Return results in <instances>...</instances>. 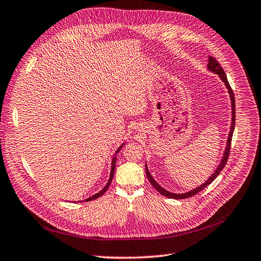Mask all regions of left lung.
<instances>
[{
    "instance_id": "8db88e82",
    "label": "left lung",
    "mask_w": 261,
    "mask_h": 261,
    "mask_svg": "<svg viewBox=\"0 0 261 261\" xmlns=\"http://www.w3.org/2000/svg\"><path fill=\"white\" fill-rule=\"evenodd\" d=\"M207 69H209L211 72L218 74V75L220 76V79L223 82H224L226 88L228 89V94H229L230 100H232V123H230V131H229V135H228V138H227V143H226V147H225V151H224V155H223L220 165L218 166L217 169H215V172L213 173V175H211V177H209V179H207L204 184L199 186V187H197L196 189H192L189 192H186V193H173V192H169V191L165 190L164 188H162L161 186L154 180V178L151 176L150 172H148L147 166L145 165V173H146V176L148 178V181H150L152 184L153 187L156 190H158L161 193V195L164 196V197H167V198H170V199H186V198H189V197H192V196L197 195L198 192H200L201 190L204 189L207 185H210L215 179V178L219 176V174L221 173V170L224 168V166L226 165V162H227L228 155H229V150H230V142H232V137H233V132H234V128H235V97H234L233 89L230 88V86H229V83H228V81H227V77H226V74H225L224 70L222 69V66L220 65L219 61L215 60L213 57H209V63H207Z\"/></svg>"
}]
</instances>
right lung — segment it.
I'll return each mask as SVG.
<instances>
[{"label":"right lung","instance_id":"add662e5","mask_svg":"<svg viewBox=\"0 0 261 261\" xmlns=\"http://www.w3.org/2000/svg\"><path fill=\"white\" fill-rule=\"evenodd\" d=\"M124 145V143L118 148V150L116 151V154H115V156H114V159H113V161H111V170H110V176H109V180H108V182H107V185L105 186V187H103L99 192H97L96 193V195H94V196H92V197H89V198H87L85 201H92V200H95V199H97V198H99L100 196H102L103 193H105L106 191H107V189H108V187H109V185H110V182H111V180H113V178H114V174H115V168H116V155L119 153V151L121 150V147Z\"/></svg>","mask_w":261,"mask_h":261}]
</instances>
